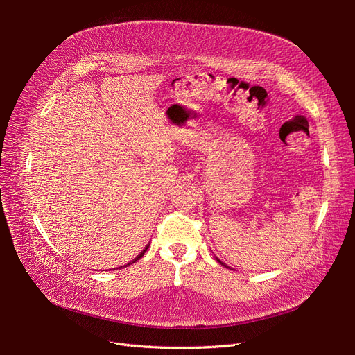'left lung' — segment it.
<instances>
[{"label":"left lung","mask_w":355,"mask_h":355,"mask_svg":"<svg viewBox=\"0 0 355 355\" xmlns=\"http://www.w3.org/2000/svg\"><path fill=\"white\" fill-rule=\"evenodd\" d=\"M216 259H218V257H216ZM218 262H219V263H220V265H223V266H227V265H225V263H223V262H222V261H219V259H218Z\"/></svg>","instance_id":"8db88e82"}]
</instances>
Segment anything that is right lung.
Listing matches in <instances>:
<instances>
[{"label":"right lung","mask_w":355,"mask_h":355,"mask_svg":"<svg viewBox=\"0 0 355 355\" xmlns=\"http://www.w3.org/2000/svg\"><path fill=\"white\" fill-rule=\"evenodd\" d=\"M148 247H149V244H148V245H145V249H144V250H142V252H141V253H139V254H137V257H135V259H133V261H132V262H128V263H127V265H130V263H135V262H136V261H139V259H141V257H142V256H144V253H145V252H146V249H148ZM127 265H124V266H127ZM120 268H121V266H120Z\"/></svg>","instance_id":"obj_1"}]
</instances>
